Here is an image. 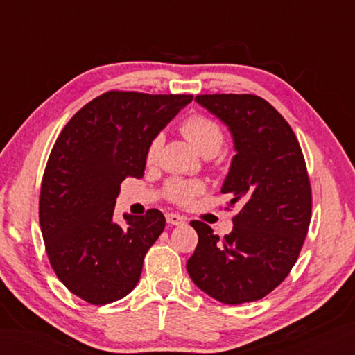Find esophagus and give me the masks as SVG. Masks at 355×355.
<instances>
[{
	"instance_id": "esophagus-1",
	"label": "esophagus",
	"mask_w": 355,
	"mask_h": 355,
	"mask_svg": "<svg viewBox=\"0 0 355 355\" xmlns=\"http://www.w3.org/2000/svg\"><path fill=\"white\" fill-rule=\"evenodd\" d=\"M166 221H168V224L171 225H180L186 223V218L178 214H168L166 215Z\"/></svg>"
}]
</instances>
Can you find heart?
<instances>
[{
	"label": "heart",
	"mask_w": 355,
	"mask_h": 355,
	"mask_svg": "<svg viewBox=\"0 0 355 355\" xmlns=\"http://www.w3.org/2000/svg\"><path fill=\"white\" fill-rule=\"evenodd\" d=\"M182 132L201 155H215L224 145V131L214 119L205 114H192L182 123ZM163 137L155 135L146 150V162H155L162 148ZM205 191V183L198 180H169L164 186V197L178 206H189L195 197Z\"/></svg>",
	"instance_id": "obj_1"
}]
</instances>
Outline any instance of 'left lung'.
<instances>
[{
	"label": "left lung",
	"instance_id": "1",
	"mask_svg": "<svg viewBox=\"0 0 355 355\" xmlns=\"http://www.w3.org/2000/svg\"><path fill=\"white\" fill-rule=\"evenodd\" d=\"M195 101L233 135L236 155L221 193L241 210L223 238L206 223L191 221L198 244L187 273L223 304L254 302L290 275L302 250L313 207L305 158L291 126L262 97L200 94Z\"/></svg>",
	"mask_w": 355,
	"mask_h": 355
}]
</instances>
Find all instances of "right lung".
I'll return each instance as SVG.
<instances>
[{
	"label": "right lung",
	"mask_w": 355,
	"mask_h": 355,
	"mask_svg": "<svg viewBox=\"0 0 355 355\" xmlns=\"http://www.w3.org/2000/svg\"><path fill=\"white\" fill-rule=\"evenodd\" d=\"M192 94L107 92L59 134L45 166L40 224L51 268L85 302L105 305L137 285L143 259L164 229L157 209L112 220L120 183L145 173L150 140Z\"/></svg>",
	"instance_id": "obj_1"
}]
</instances>
